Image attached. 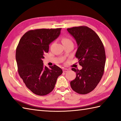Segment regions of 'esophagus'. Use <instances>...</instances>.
<instances>
[{"mask_svg": "<svg viewBox=\"0 0 121 121\" xmlns=\"http://www.w3.org/2000/svg\"><path fill=\"white\" fill-rule=\"evenodd\" d=\"M68 70H69L68 69H67V68H64V69H63V72H67L68 71Z\"/></svg>", "mask_w": 121, "mask_h": 121, "instance_id": "esophagus-1", "label": "esophagus"}]
</instances>
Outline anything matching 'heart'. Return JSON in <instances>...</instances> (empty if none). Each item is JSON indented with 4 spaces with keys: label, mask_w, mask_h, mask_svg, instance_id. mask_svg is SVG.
<instances>
[{
    "label": "heart",
    "mask_w": 121,
    "mask_h": 121,
    "mask_svg": "<svg viewBox=\"0 0 121 121\" xmlns=\"http://www.w3.org/2000/svg\"><path fill=\"white\" fill-rule=\"evenodd\" d=\"M72 42L71 41V40H70L69 39L67 38H64L62 40V42L63 43H67V42Z\"/></svg>",
    "instance_id": "obj_1"
}]
</instances>
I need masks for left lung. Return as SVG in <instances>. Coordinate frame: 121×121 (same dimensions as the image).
<instances>
[{"instance_id": "8db88e82", "label": "left lung", "mask_w": 121, "mask_h": 121, "mask_svg": "<svg viewBox=\"0 0 121 121\" xmlns=\"http://www.w3.org/2000/svg\"><path fill=\"white\" fill-rule=\"evenodd\" d=\"M67 31L76 40V57L82 67L81 70L72 68L76 78L70 82L75 92L86 94L94 89L104 74L106 54L104 45L95 32L86 26L74 27Z\"/></svg>"}]
</instances>
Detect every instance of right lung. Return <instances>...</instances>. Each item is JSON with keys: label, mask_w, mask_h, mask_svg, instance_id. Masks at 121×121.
Returning a JSON list of instances; mask_svg holds the SVG:
<instances>
[{"label": "right lung", "mask_w": 121, "mask_h": 121, "mask_svg": "<svg viewBox=\"0 0 121 121\" xmlns=\"http://www.w3.org/2000/svg\"><path fill=\"white\" fill-rule=\"evenodd\" d=\"M61 28L31 30L22 36L16 50L18 72L26 86L35 94L46 95L55 87L63 70L54 65L44 66L43 59L49 45L60 35Z\"/></svg>", "instance_id": "add662e5"}]
</instances>
